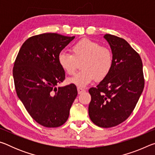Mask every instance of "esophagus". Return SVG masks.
Listing matches in <instances>:
<instances>
[{"label":"esophagus","mask_w":155,"mask_h":155,"mask_svg":"<svg viewBox=\"0 0 155 155\" xmlns=\"http://www.w3.org/2000/svg\"><path fill=\"white\" fill-rule=\"evenodd\" d=\"M77 90H78V94H82L83 92H84V91H85V90H84V89L82 88V87H78L77 88Z\"/></svg>","instance_id":"1"}]
</instances>
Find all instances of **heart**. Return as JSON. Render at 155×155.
<instances>
[{
  "instance_id": "1",
  "label": "heart",
  "mask_w": 155,
  "mask_h": 155,
  "mask_svg": "<svg viewBox=\"0 0 155 155\" xmlns=\"http://www.w3.org/2000/svg\"><path fill=\"white\" fill-rule=\"evenodd\" d=\"M71 53L61 51L58 54V63L68 74H73L78 63L82 62L83 70L68 78V83L84 87L95 79H104L111 71L114 57L111 50L90 39H82L71 47Z\"/></svg>"
}]
</instances>
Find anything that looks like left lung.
<instances>
[{
  "mask_svg": "<svg viewBox=\"0 0 155 155\" xmlns=\"http://www.w3.org/2000/svg\"><path fill=\"white\" fill-rule=\"evenodd\" d=\"M114 63L109 74L96 87L89 90V115L96 125L110 128L121 124L134 110L144 87L143 64L127 41L106 34Z\"/></svg>",
  "mask_w": 155,
  "mask_h": 155,
  "instance_id": "obj_1",
  "label": "left lung"
}]
</instances>
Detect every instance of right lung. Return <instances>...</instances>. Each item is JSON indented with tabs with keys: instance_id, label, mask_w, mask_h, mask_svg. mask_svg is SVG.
Listing matches in <instances>:
<instances>
[{
	"instance_id": "add662e5",
	"label": "right lung",
	"mask_w": 155,
	"mask_h": 155,
	"mask_svg": "<svg viewBox=\"0 0 155 155\" xmlns=\"http://www.w3.org/2000/svg\"><path fill=\"white\" fill-rule=\"evenodd\" d=\"M74 38L51 33L31 37L21 46L14 63L18 98L32 118L45 127L64 124L77 96L74 84L57 87L65 77L58 54Z\"/></svg>"
}]
</instances>
